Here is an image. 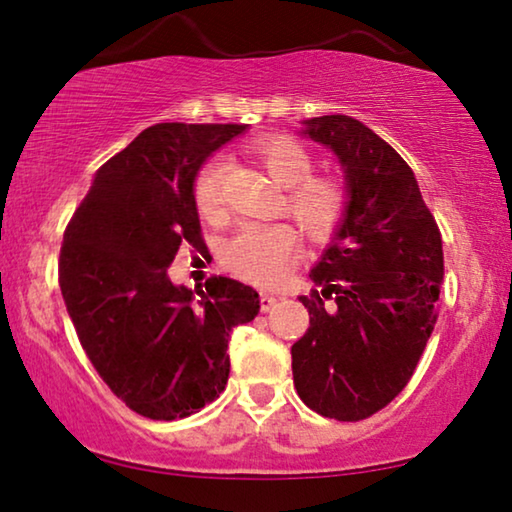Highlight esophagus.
I'll return each mask as SVG.
<instances>
[{
  "instance_id": "34e87169",
  "label": "esophagus",
  "mask_w": 512,
  "mask_h": 512,
  "mask_svg": "<svg viewBox=\"0 0 512 512\" xmlns=\"http://www.w3.org/2000/svg\"><path fill=\"white\" fill-rule=\"evenodd\" d=\"M276 303H278V296H273V294H269V292L259 294V305H262V312H269Z\"/></svg>"
}]
</instances>
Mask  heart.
Wrapping results in <instances>:
<instances>
[{
	"label": "heart",
	"mask_w": 512,
	"mask_h": 512,
	"mask_svg": "<svg viewBox=\"0 0 512 512\" xmlns=\"http://www.w3.org/2000/svg\"><path fill=\"white\" fill-rule=\"evenodd\" d=\"M253 156L264 172L287 188L285 211L312 241L331 239L347 213V193L335 179L310 177L308 149L292 137H269L257 142ZM223 174L220 158L209 160L195 177V202L204 216H218L223 207ZM296 253V236L287 225H246L225 248V264L257 285H271L282 278Z\"/></svg>",
	"instance_id": "obj_1"
}]
</instances>
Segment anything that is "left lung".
Here are the masks:
<instances>
[{"label": "left lung", "instance_id": "8db88e82", "mask_svg": "<svg viewBox=\"0 0 512 512\" xmlns=\"http://www.w3.org/2000/svg\"><path fill=\"white\" fill-rule=\"evenodd\" d=\"M301 137L331 149L345 174L347 213L299 301L310 329L292 347L299 398L335 421L384 409L414 375L437 322L441 234L402 156L347 114L301 121Z\"/></svg>", "mask_w": 512, "mask_h": 512}]
</instances>
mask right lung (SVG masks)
Returning <instances> with one entry per match:
<instances>
[{"mask_svg":"<svg viewBox=\"0 0 512 512\" xmlns=\"http://www.w3.org/2000/svg\"><path fill=\"white\" fill-rule=\"evenodd\" d=\"M246 124H156L98 167L66 227L59 287L98 375L137 414L174 421L225 391L230 333L259 294L232 278L174 285L181 243H200L195 177Z\"/></svg>","mask_w":512,"mask_h":512,"instance_id":"1","label":"right lung"}]
</instances>
